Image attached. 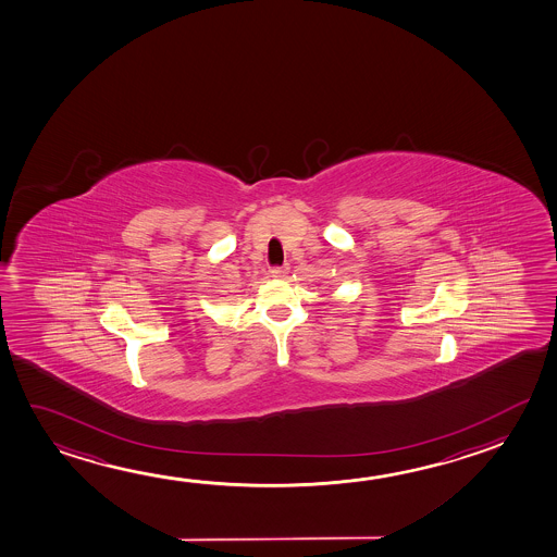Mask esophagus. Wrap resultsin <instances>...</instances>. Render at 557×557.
<instances>
[{
	"mask_svg": "<svg viewBox=\"0 0 557 557\" xmlns=\"http://www.w3.org/2000/svg\"><path fill=\"white\" fill-rule=\"evenodd\" d=\"M270 274H272V277H285V275L289 274V265H283V268H274Z\"/></svg>",
	"mask_w": 557,
	"mask_h": 557,
	"instance_id": "34e87169",
	"label": "esophagus"
}]
</instances>
